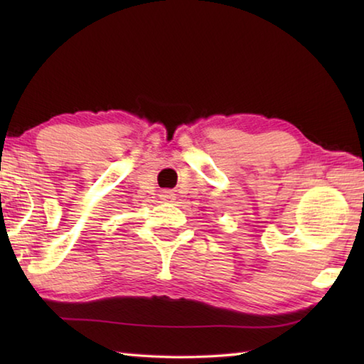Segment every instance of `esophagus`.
<instances>
[{
	"instance_id": "obj_1",
	"label": "esophagus",
	"mask_w": 364,
	"mask_h": 364,
	"mask_svg": "<svg viewBox=\"0 0 364 364\" xmlns=\"http://www.w3.org/2000/svg\"><path fill=\"white\" fill-rule=\"evenodd\" d=\"M173 193H171V191H164V193H162V197H164V199L165 200H170V199H173Z\"/></svg>"
}]
</instances>
